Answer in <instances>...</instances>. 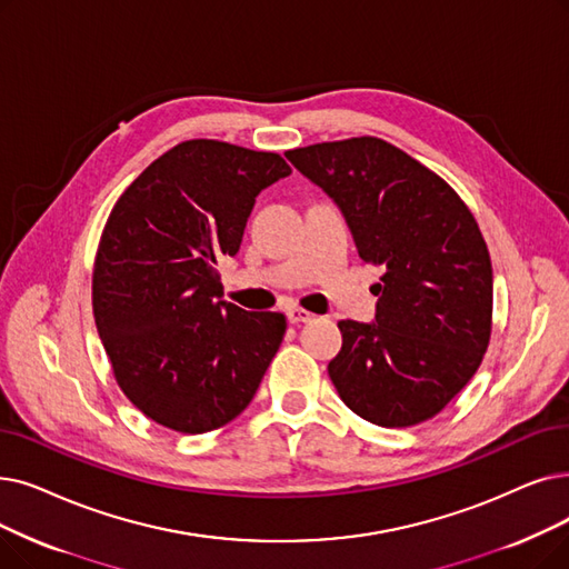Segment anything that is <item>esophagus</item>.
<instances>
[{
  "instance_id": "1",
  "label": "esophagus",
  "mask_w": 569,
  "mask_h": 569,
  "mask_svg": "<svg viewBox=\"0 0 569 569\" xmlns=\"http://www.w3.org/2000/svg\"><path fill=\"white\" fill-rule=\"evenodd\" d=\"M313 313H309L307 309H302V307H290L288 309V320L290 323H307V320L311 318Z\"/></svg>"
}]
</instances>
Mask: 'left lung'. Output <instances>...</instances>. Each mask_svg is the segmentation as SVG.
Instances as JSON below:
<instances>
[{"label":"left lung","instance_id":"left-lung-1","mask_svg":"<svg viewBox=\"0 0 569 569\" xmlns=\"http://www.w3.org/2000/svg\"><path fill=\"white\" fill-rule=\"evenodd\" d=\"M323 188L365 262L383 269L375 323L339 320L328 365L339 398L365 421L409 428L447 407L479 369L492 328V267L458 192L377 137L286 151Z\"/></svg>","mask_w":569,"mask_h":569}]
</instances>
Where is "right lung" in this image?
<instances>
[{
    "instance_id": "1",
    "label": "right lung",
    "mask_w": 569,
    "mask_h": 569,
    "mask_svg": "<svg viewBox=\"0 0 569 569\" xmlns=\"http://www.w3.org/2000/svg\"><path fill=\"white\" fill-rule=\"evenodd\" d=\"M290 174L279 153L190 139L118 197L92 269V313L113 377L151 421L223 428L277 356L286 316L220 300L218 262L241 246L260 190Z\"/></svg>"
}]
</instances>
